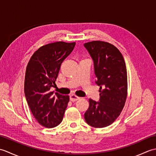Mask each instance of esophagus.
<instances>
[{"instance_id": "obj_1", "label": "esophagus", "mask_w": 156, "mask_h": 156, "mask_svg": "<svg viewBox=\"0 0 156 156\" xmlns=\"http://www.w3.org/2000/svg\"><path fill=\"white\" fill-rule=\"evenodd\" d=\"M78 99H80V97H78V96H76V94H72L70 95V100H71L72 102L78 101Z\"/></svg>"}]
</instances>
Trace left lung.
I'll return each mask as SVG.
<instances>
[{
	"instance_id": "1",
	"label": "left lung",
	"mask_w": 156,
	"mask_h": 156,
	"mask_svg": "<svg viewBox=\"0 0 156 156\" xmlns=\"http://www.w3.org/2000/svg\"><path fill=\"white\" fill-rule=\"evenodd\" d=\"M84 46L93 60L96 84L100 87L99 102L89 99L84 119L93 127H105L120 115L127 98L125 62L119 49L109 43L93 41Z\"/></svg>"
}]
</instances>
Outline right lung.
<instances>
[{
  "mask_svg": "<svg viewBox=\"0 0 156 156\" xmlns=\"http://www.w3.org/2000/svg\"><path fill=\"white\" fill-rule=\"evenodd\" d=\"M76 43L58 41L42 46L36 51L26 68L25 94L36 120L48 128L62 121L69 96L51 92L63 61L70 54Z\"/></svg>",
  "mask_w": 156,
  "mask_h": 156,
  "instance_id": "add662e5",
  "label": "right lung"
}]
</instances>
